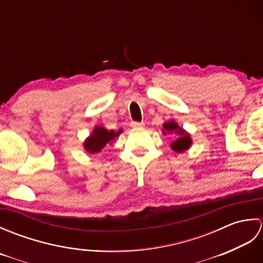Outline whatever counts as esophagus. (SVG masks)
I'll return each mask as SVG.
<instances>
[{"label":"esophagus","mask_w":263,"mask_h":263,"mask_svg":"<svg viewBox=\"0 0 263 263\" xmlns=\"http://www.w3.org/2000/svg\"><path fill=\"white\" fill-rule=\"evenodd\" d=\"M131 126L132 127H136V128L143 127L144 126V123H142V122H131Z\"/></svg>","instance_id":"esophagus-1"}]
</instances>
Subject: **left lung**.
Listing matches in <instances>:
<instances>
[{
	"instance_id": "8db88e82",
	"label": "left lung",
	"mask_w": 263,
	"mask_h": 263,
	"mask_svg": "<svg viewBox=\"0 0 263 263\" xmlns=\"http://www.w3.org/2000/svg\"><path fill=\"white\" fill-rule=\"evenodd\" d=\"M163 135H167V133H175V139L174 141L171 143V148L172 150H174L176 153H183L187 150L190 147L192 146V138L191 135L187 131L184 130L183 127H181L180 125L174 120L167 121L163 124Z\"/></svg>"
}]
</instances>
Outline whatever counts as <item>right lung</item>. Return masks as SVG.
<instances>
[{"label":"right lung","mask_w":263,"mask_h":263,"mask_svg":"<svg viewBox=\"0 0 263 263\" xmlns=\"http://www.w3.org/2000/svg\"><path fill=\"white\" fill-rule=\"evenodd\" d=\"M123 132L122 128L119 131L108 130L104 126L96 125L93 130L91 131L90 136H89L85 141H83V148H85L88 154H98L105 148L107 144L113 143L115 138L119 137Z\"/></svg>","instance_id":"obj_1"}]
</instances>
